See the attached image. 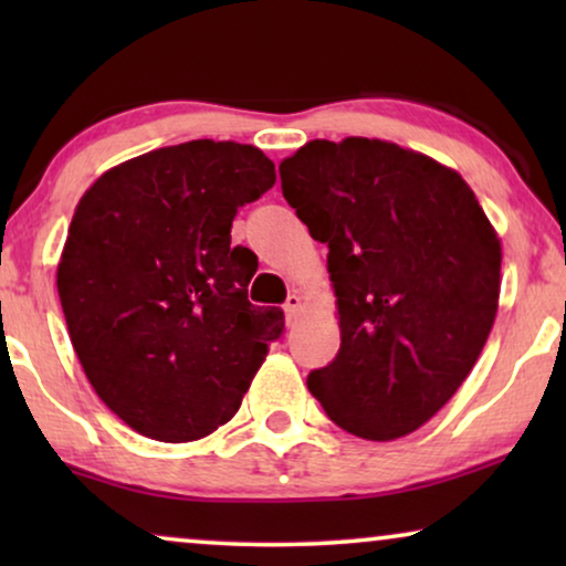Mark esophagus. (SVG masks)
Masks as SVG:
<instances>
[{"mask_svg":"<svg viewBox=\"0 0 566 566\" xmlns=\"http://www.w3.org/2000/svg\"><path fill=\"white\" fill-rule=\"evenodd\" d=\"M283 308H285V316H289V319H291V316H296V312L301 308V296L296 291L289 293V298H285Z\"/></svg>","mask_w":566,"mask_h":566,"instance_id":"esophagus-1","label":"esophagus"}]
</instances>
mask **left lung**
I'll use <instances>...</instances> for the list:
<instances>
[{"label":"left lung","mask_w":566,"mask_h":566,"mask_svg":"<svg viewBox=\"0 0 566 566\" xmlns=\"http://www.w3.org/2000/svg\"><path fill=\"white\" fill-rule=\"evenodd\" d=\"M283 198L327 244L339 350L308 391L339 428L394 440L459 391L490 337L500 239L461 175L378 138L308 142Z\"/></svg>","instance_id":"left-lung-1"}]
</instances>
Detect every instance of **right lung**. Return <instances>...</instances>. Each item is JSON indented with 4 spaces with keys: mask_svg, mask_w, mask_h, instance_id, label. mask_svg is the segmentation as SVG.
I'll return each mask as SVG.
<instances>
[{
    "mask_svg": "<svg viewBox=\"0 0 566 566\" xmlns=\"http://www.w3.org/2000/svg\"><path fill=\"white\" fill-rule=\"evenodd\" d=\"M275 185V165L234 142L142 154L76 206L56 285L97 397L128 428L185 443L242 405L283 312L247 298L258 258L231 247L237 208Z\"/></svg>",
    "mask_w": 566,
    "mask_h": 566,
    "instance_id": "add662e5",
    "label": "right lung"
}]
</instances>
